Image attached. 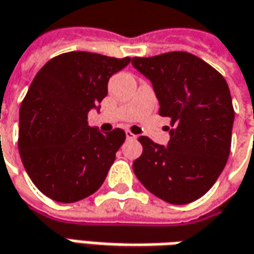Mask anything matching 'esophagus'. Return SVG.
Returning <instances> with one entry per match:
<instances>
[{"mask_svg":"<svg viewBox=\"0 0 254 254\" xmlns=\"http://www.w3.org/2000/svg\"><path fill=\"white\" fill-rule=\"evenodd\" d=\"M125 135H127V139L132 140V139H136V135H133L130 130H125Z\"/></svg>","mask_w":254,"mask_h":254,"instance_id":"obj_1","label":"esophagus"}]
</instances>
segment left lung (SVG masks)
Instances as JSON below:
<instances>
[{"instance_id":"8db88e82","label":"left lung","mask_w":254,"mask_h":254,"mask_svg":"<svg viewBox=\"0 0 254 254\" xmlns=\"http://www.w3.org/2000/svg\"><path fill=\"white\" fill-rule=\"evenodd\" d=\"M132 64L152 81L159 115L171 119L167 146L139 137L136 177L166 202H192L214 186L229 157L235 111L228 83L187 52L133 57Z\"/></svg>"}]
</instances>
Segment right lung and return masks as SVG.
I'll return each instance as SVG.
<instances>
[{
    "mask_svg": "<svg viewBox=\"0 0 254 254\" xmlns=\"http://www.w3.org/2000/svg\"><path fill=\"white\" fill-rule=\"evenodd\" d=\"M130 62L90 52L50 59L19 110L18 147L32 183L57 202H77L102 186L125 132H100L87 115L108 94L110 77Z\"/></svg>",
    "mask_w": 254,
    "mask_h": 254,
    "instance_id": "obj_1",
    "label": "right lung"
}]
</instances>
